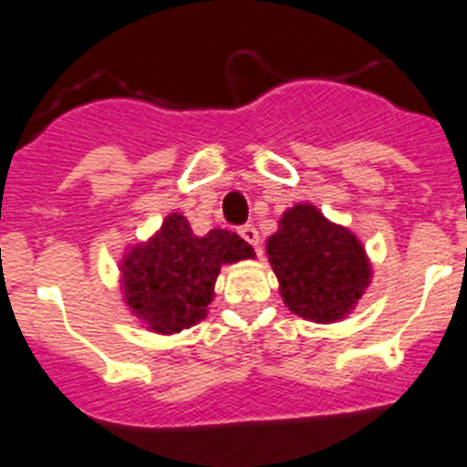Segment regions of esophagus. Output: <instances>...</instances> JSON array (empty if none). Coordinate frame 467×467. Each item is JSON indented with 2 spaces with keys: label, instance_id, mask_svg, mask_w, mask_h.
<instances>
[{
  "label": "esophagus",
  "instance_id": "obj_1",
  "mask_svg": "<svg viewBox=\"0 0 467 467\" xmlns=\"http://www.w3.org/2000/svg\"><path fill=\"white\" fill-rule=\"evenodd\" d=\"M239 234H242V237L246 239V242H249L251 246H255V249H258L260 234H258V230L254 228V225H242V228H239Z\"/></svg>",
  "mask_w": 467,
  "mask_h": 467
}]
</instances>
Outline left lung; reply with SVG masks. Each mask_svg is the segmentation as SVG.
<instances>
[{
	"label": "left lung",
	"mask_w": 467,
	"mask_h": 467,
	"mask_svg": "<svg viewBox=\"0 0 467 467\" xmlns=\"http://www.w3.org/2000/svg\"><path fill=\"white\" fill-rule=\"evenodd\" d=\"M267 255L288 309L309 321L344 318L369 284L358 239L312 204H296L284 213L279 230L267 239Z\"/></svg>",
	"instance_id": "left-lung-1"
}]
</instances>
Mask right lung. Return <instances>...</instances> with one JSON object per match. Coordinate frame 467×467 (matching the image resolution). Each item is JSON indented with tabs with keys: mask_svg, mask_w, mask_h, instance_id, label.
Masks as SVG:
<instances>
[{
	"mask_svg": "<svg viewBox=\"0 0 467 467\" xmlns=\"http://www.w3.org/2000/svg\"><path fill=\"white\" fill-rule=\"evenodd\" d=\"M254 255L237 233L209 230L197 237L182 213H171L150 242L125 255V300L150 330L179 333L204 318L221 265Z\"/></svg>",
	"mask_w": 467,
	"mask_h": 467,
	"instance_id": "1",
	"label": "right lung"
}]
</instances>
